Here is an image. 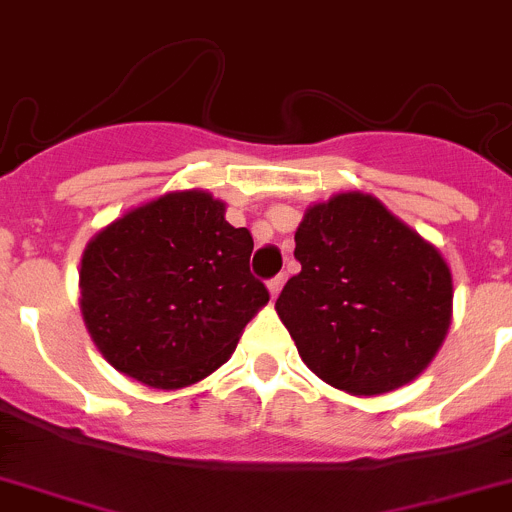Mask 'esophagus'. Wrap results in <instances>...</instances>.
Listing matches in <instances>:
<instances>
[{"label":"esophagus","instance_id":"1","mask_svg":"<svg viewBox=\"0 0 512 512\" xmlns=\"http://www.w3.org/2000/svg\"><path fill=\"white\" fill-rule=\"evenodd\" d=\"M283 283H285L283 275H275V278H272V280H267V290H270L272 298H278V293H280V290H283Z\"/></svg>","mask_w":512,"mask_h":512}]
</instances>
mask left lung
<instances>
[{
    "label": "left lung",
    "mask_w": 512,
    "mask_h": 512,
    "mask_svg": "<svg viewBox=\"0 0 512 512\" xmlns=\"http://www.w3.org/2000/svg\"><path fill=\"white\" fill-rule=\"evenodd\" d=\"M295 260L275 310L315 376L376 396L427 369L452 321L450 267L379 199L343 191L313 204Z\"/></svg>",
    "instance_id": "left-lung-1"
}]
</instances>
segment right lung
<instances>
[{"mask_svg":"<svg viewBox=\"0 0 512 512\" xmlns=\"http://www.w3.org/2000/svg\"><path fill=\"white\" fill-rule=\"evenodd\" d=\"M252 234L209 191H171L100 229L80 262V310L113 369L184 389L232 356L270 300L250 272Z\"/></svg>","mask_w":512,"mask_h":512,"instance_id":"right-lung-1","label":"right lung"}]
</instances>
